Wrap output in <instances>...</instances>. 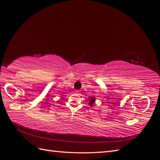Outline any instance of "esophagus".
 Segmentation results:
<instances>
[{
  "label": "esophagus",
  "mask_w": 160,
  "mask_h": 160,
  "mask_svg": "<svg viewBox=\"0 0 160 160\" xmlns=\"http://www.w3.org/2000/svg\"><path fill=\"white\" fill-rule=\"evenodd\" d=\"M75 93L76 94H78V95H79V94L81 93V91H79V90H76V91H75Z\"/></svg>",
  "instance_id": "obj_1"
}]
</instances>
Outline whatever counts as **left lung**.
<instances>
[{
	"instance_id": "8db88e82",
	"label": "left lung",
	"mask_w": 160,
	"mask_h": 160,
	"mask_svg": "<svg viewBox=\"0 0 160 160\" xmlns=\"http://www.w3.org/2000/svg\"><path fill=\"white\" fill-rule=\"evenodd\" d=\"M95 98L94 96H91V98L89 99V105L91 106V107H93V103H95Z\"/></svg>"
}]
</instances>
